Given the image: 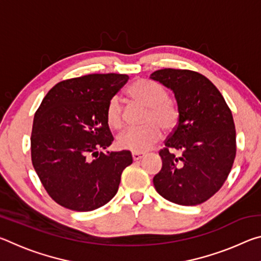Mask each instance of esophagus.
Masks as SVG:
<instances>
[{"mask_svg":"<svg viewBox=\"0 0 261 261\" xmlns=\"http://www.w3.org/2000/svg\"><path fill=\"white\" fill-rule=\"evenodd\" d=\"M144 155H145L144 153H140V152H132V159H134L135 161L140 160V159L143 158Z\"/></svg>","mask_w":261,"mask_h":261,"instance_id":"1","label":"esophagus"}]
</instances>
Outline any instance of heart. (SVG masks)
<instances>
[{"mask_svg":"<svg viewBox=\"0 0 261 261\" xmlns=\"http://www.w3.org/2000/svg\"><path fill=\"white\" fill-rule=\"evenodd\" d=\"M129 96L134 102L147 110L145 123L141 127H130L117 137L118 146L134 152H144L151 148L161 137L163 130H171L177 124L178 110L168 100L165 88L147 79H140L130 86ZM107 122L113 129H121L123 125L122 105L117 96L109 101L107 107Z\"/></svg>","mask_w":261,"mask_h":261,"instance_id":"heart-1","label":"heart"}]
</instances>
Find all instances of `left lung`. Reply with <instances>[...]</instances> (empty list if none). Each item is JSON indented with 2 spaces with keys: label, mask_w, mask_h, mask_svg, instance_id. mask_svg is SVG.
Wrapping results in <instances>:
<instances>
[{
  "label": "left lung",
  "mask_w": 261,
  "mask_h": 261,
  "mask_svg": "<svg viewBox=\"0 0 261 261\" xmlns=\"http://www.w3.org/2000/svg\"><path fill=\"white\" fill-rule=\"evenodd\" d=\"M149 78L173 91L178 108L177 125L159 152L162 168L154 176V188L177 205H199L221 189L235 160L231 110L199 72L161 69Z\"/></svg>",
  "instance_id": "left-lung-1"
}]
</instances>
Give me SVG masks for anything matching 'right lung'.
<instances>
[{"label": "right lung", "instance_id": "1", "mask_svg": "<svg viewBox=\"0 0 261 261\" xmlns=\"http://www.w3.org/2000/svg\"><path fill=\"white\" fill-rule=\"evenodd\" d=\"M127 79L93 73L60 82L34 115L33 167L51 199L65 208L90 212L107 204L132 163L130 151L99 152L114 140L106 113Z\"/></svg>", "mask_w": 261, "mask_h": 261}]
</instances>
